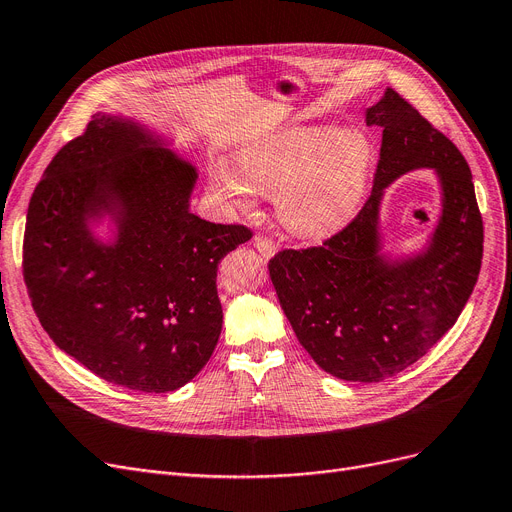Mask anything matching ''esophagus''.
<instances>
[{
  "instance_id": "esophagus-1",
  "label": "esophagus",
  "mask_w": 512,
  "mask_h": 512,
  "mask_svg": "<svg viewBox=\"0 0 512 512\" xmlns=\"http://www.w3.org/2000/svg\"><path fill=\"white\" fill-rule=\"evenodd\" d=\"M253 247L261 253V257L265 259H272L278 253V244L272 238H265V236H255L253 240Z\"/></svg>"
}]
</instances>
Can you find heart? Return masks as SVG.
Listing matches in <instances>:
<instances>
[{
  "instance_id": "1",
  "label": "heart",
  "mask_w": 512,
  "mask_h": 512,
  "mask_svg": "<svg viewBox=\"0 0 512 512\" xmlns=\"http://www.w3.org/2000/svg\"><path fill=\"white\" fill-rule=\"evenodd\" d=\"M374 159L360 129L295 125L261 136L236 152V165L217 159L209 190L228 211H247L257 192L274 194L286 232L322 238L343 228L360 207Z\"/></svg>"
}]
</instances>
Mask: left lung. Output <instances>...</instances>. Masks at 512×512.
Returning a JSON list of instances; mask_svg holds the SVG:
<instances>
[{
  "instance_id": "1",
  "label": "left lung",
  "mask_w": 512,
  "mask_h": 512,
  "mask_svg": "<svg viewBox=\"0 0 512 512\" xmlns=\"http://www.w3.org/2000/svg\"><path fill=\"white\" fill-rule=\"evenodd\" d=\"M383 127L368 203L351 224L307 251H282L270 278L299 343L341 381L379 383L420 360L456 324L483 257V221L460 150L393 90L366 113ZM429 168L442 194L430 238L384 251L380 207L399 176Z\"/></svg>"
}]
</instances>
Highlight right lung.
<instances>
[{
	"mask_svg": "<svg viewBox=\"0 0 512 512\" xmlns=\"http://www.w3.org/2000/svg\"><path fill=\"white\" fill-rule=\"evenodd\" d=\"M175 138L98 113L37 184L25 282L50 339L100 379L144 393L184 387L217 345V263L253 234L190 211L198 180Z\"/></svg>",
	"mask_w": 512,
	"mask_h": 512,
	"instance_id": "right-lung-1",
	"label": "right lung"
}]
</instances>
